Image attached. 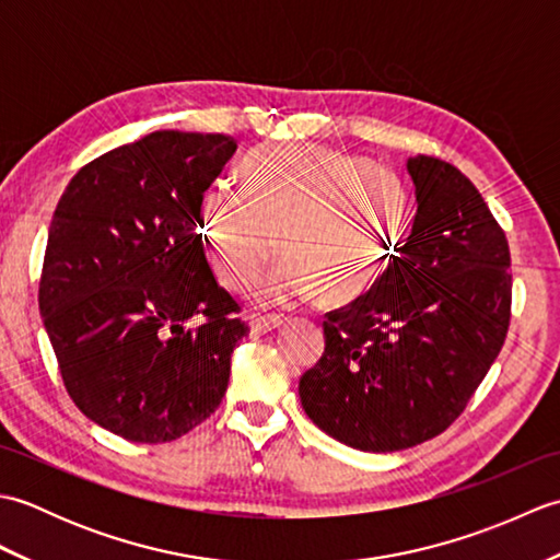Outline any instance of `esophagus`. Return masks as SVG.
<instances>
[{
  "label": "esophagus",
  "mask_w": 560,
  "mask_h": 560,
  "mask_svg": "<svg viewBox=\"0 0 560 560\" xmlns=\"http://www.w3.org/2000/svg\"><path fill=\"white\" fill-rule=\"evenodd\" d=\"M283 323H287V319L279 315H253L249 317V331H253V335H267L271 329L283 327Z\"/></svg>",
  "instance_id": "esophagus-1"
}]
</instances>
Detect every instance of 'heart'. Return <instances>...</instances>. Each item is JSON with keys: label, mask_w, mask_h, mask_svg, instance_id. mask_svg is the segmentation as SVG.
<instances>
[{"label": "heart", "mask_w": 560, "mask_h": 560, "mask_svg": "<svg viewBox=\"0 0 560 560\" xmlns=\"http://www.w3.org/2000/svg\"><path fill=\"white\" fill-rule=\"evenodd\" d=\"M245 183L205 195V231L223 281L243 291L273 255L283 265L257 283L267 305L359 299L383 277L407 225L409 199L395 171L359 153L301 144L253 151Z\"/></svg>", "instance_id": "1"}]
</instances>
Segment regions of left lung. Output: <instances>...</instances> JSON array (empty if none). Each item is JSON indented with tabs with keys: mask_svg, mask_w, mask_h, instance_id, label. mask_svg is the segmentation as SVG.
I'll use <instances>...</instances> for the list:
<instances>
[{
	"mask_svg": "<svg viewBox=\"0 0 560 560\" xmlns=\"http://www.w3.org/2000/svg\"><path fill=\"white\" fill-rule=\"evenodd\" d=\"M416 217L383 277L327 315L325 353L299 385L311 421L363 452L440 435L489 373L510 325V249L455 165L407 161Z\"/></svg>",
	"mask_w": 560,
	"mask_h": 560,
	"instance_id": "1",
	"label": "left lung"
}]
</instances>
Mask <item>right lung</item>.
<instances>
[{"label": "right lung", "mask_w": 560, "mask_h": 560, "mask_svg": "<svg viewBox=\"0 0 560 560\" xmlns=\"http://www.w3.org/2000/svg\"><path fill=\"white\" fill-rule=\"evenodd\" d=\"M237 144L161 129L71 177L47 231L40 315L69 397L105 431L171 443L221 404L247 337L201 237Z\"/></svg>", "instance_id": "1"}]
</instances>
